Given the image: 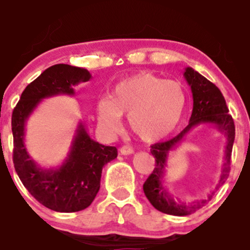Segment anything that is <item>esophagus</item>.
<instances>
[{
  "mask_svg": "<svg viewBox=\"0 0 250 250\" xmlns=\"http://www.w3.org/2000/svg\"><path fill=\"white\" fill-rule=\"evenodd\" d=\"M120 153L122 155H130L134 153V150L133 148L128 147V146H123V147H121V149H120Z\"/></svg>",
  "mask_w": 250,
  "mask_h": 250,
  "instance_id": "1",
  "label": "esophagus"
}]
</instances>
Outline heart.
I'll return each mask as SVG.
<instances>
[{
    "label": "heart",
    "instance_id": "1",
    "mask_svg": "<svg viewBox=\"0 0 250 250\" xmlns=\"http://www.w3.org/2000/svg\"><path fill=\"white\" fill-rule=\"evenodd\" d=\"M186 102L187 94L180 82L141 73L117 83L110 99L97 102L96 114L100 125L110 133L121 130L122 115H129L131 130L151 142L176 128Z\"/></svg>",
    "mask_w": 250,
    "mask_h": 250
}]
</instances>
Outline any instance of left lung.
I'll return each instance as SVG.
<instances>
[{
  "label": "left lung",
  "mask_w": 250,
  "mask_h": 250,
  "mask_svg": "<svg viewBox=\"0 0 250 250\" xmlns=\"http://www.w3.org/2000/svg\"><path fill=\"white\" fill-rule=\"evenodd\" d=\"M183 76L188 84L190 85L191 93H193V111H191L190 120H189L187 127L171 140L155 143L151 146L150 153L155 157V168L143 185L145 195L147 196L149 202L153 205V207L162 213L175 215V216H186V215L194 213L197 209L202 208L205 203L213 197L215 191L226 182L229 176V171H230L231 150H233L235 140L234 120L230 114H228L229 109L227 107L226 100L220 89L190 67L186 68ZM199 124H213L221 133L225 135V156L224 157V166L221 169L219 183L208 195V200L194 201L187 205L178 200L175 201L168 194L163 186V176H164V169L167 165L168 153L183 141L185 135L191 128Z\"/></svg>",
  "instance_id": "8db88e82"
}]
</instances>
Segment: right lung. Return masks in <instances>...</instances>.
<instances>
[{"label":"right lung","mask_w":250,"mask_h":250,"mask_svg":"<svg viewBox=\"0 0 250 250\" xmlns=\"http://www.w3.org/2000/svg\"><path fill=\"white\" fill-rule=\"evenodd\" d=\"M90 79L84 68L62 63L51 65L27 85L11 116L17 175L41 205L60 213L80 211L91 205L100 190L103 166L116 159L117 149L94 141L80 122L64 162L57 168L44 169L36 165L25 148V123L43 99L74 95V85Z\"/></svg>","instance_id":"add662e5"}]
</instances>
